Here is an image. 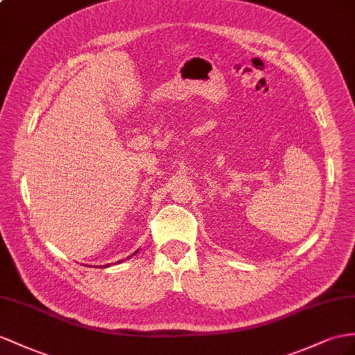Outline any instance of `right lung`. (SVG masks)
<instances>
[{
	"mask_svg": "<svg viewBox=\"0 0 355 355\" xmlns=\"http://www.w3.org/2000/svg\"><path fill=\"white\" fill-rule=\"evenodd\" d=\"M135 253H138V250H136ZM135 253H133V255H135ZM129 258H132V257H127V259H129ZM118 262H123V259H121V261H118ZM100 267H102V266H100ZM103 267H109V264H107V266H103Z\"/></svg>",
	"mask_w": 355,
	"mask_h": 355,
	"instance_id": "obj_1",
	"label": "right lung"
}]
</instances>
